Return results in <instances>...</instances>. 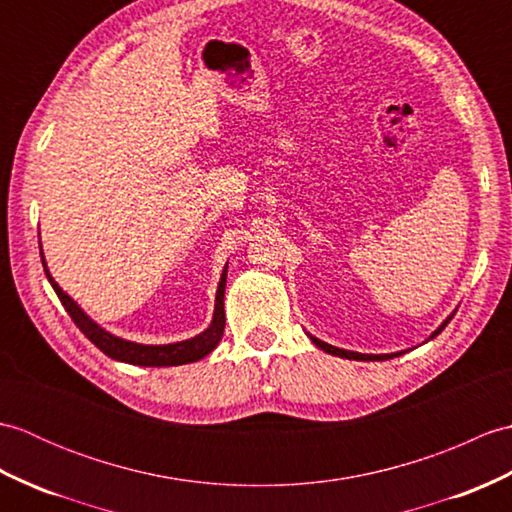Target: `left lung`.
<instances>
[{
    "instance_id": "8db88e82",
    "label": "left lung",
    "mask_w": 512,
    "mask_h": 512,
    "mask_svg": "<svg viewBox=\"0 0 512 512\" xmlns=\"http://www.w3.org/2000/svg\"><path fill=\"white\" fill-rule=\"evenodd\" d=\"M453 319V314L451 317L444 321L440 328L431 334V339L433 336H438L444 328H447L449 325V321ZM312 339V343L317 345V347H321L323 352H328V354H334V356H341V358H354V361H387V358H391V356H398V354H383V356H372V354H358V352H347V350H339V347H334V345H328V343H323V341H319V339H314V336H310Z\"/></svg>"
}]
</instances>
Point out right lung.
<instances>
[{"mask_svg": "<svg viewBox=\"0 0 512 512\" xmlns=\"http://www.w3.org/2000/svg\"><path fill=\"white\" fill-rule=\"evenodd\" d=\"M43 262V270H46V277L52 284L54 292H57L59 301L63 303L65 312L70 314L72 321L76 323L88 339L99 347L103 354H107L110 358H116V361L123 363H132V365H143V367H169V365H184V363H193L200 361L209 352H213V347L220 343L222 334H224V325H226V317H224V288H226V268L220 279V286H217V297H215V314H213V323L209 325V330H204L202 334L195 336V339L189 341H180V343H171V345H140V343H132V341H123L118 336L105 332L103 328H99L90 317H85V312L76 306V303L65 295V292L59 288L57 281L52 279V275L48 273L46 268V259Z\"/></svg>", "mask_w": 512, "mask_h": 512, "instance_id": "add662e5", "label": "right lung"}]
</instances>
